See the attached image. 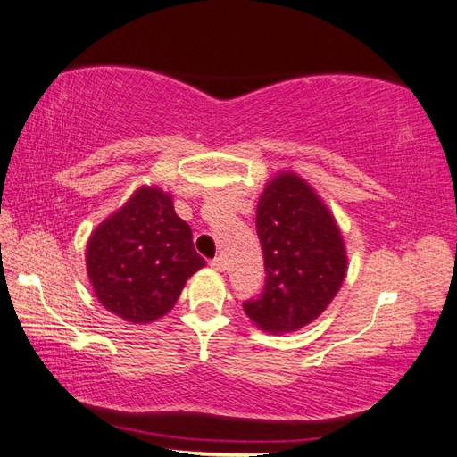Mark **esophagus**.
Instances as JSON below:
<instances>
[{
    "label": "esophagus",
    "mask_w": 457,
    "mask_h": 457,
    "mask_svg": "<svg viewBox=\"0 0 457 457\" xmlns=\"http://www.w3.org/2000/svg\"><path fill=\"white\" fill-rule=\"evenodd\" d=\"M227 266H228V263H227V260L222 258V256H219V258H215V260H211V268L217 270V271H225Z\"/></svg>",
    "instance_id": "obj_1"
}]
</instances>
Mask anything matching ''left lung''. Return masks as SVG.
Here are the masks:
<instances>
[{"mask_svg": "<svg viewBox=\"0 0 457 457\" xmlns=\"http://www.w3.org/2000/svg\"><path fill=\"white\" fill-rule=\"evenodd\" d=\"M256 230L266 286L242 307L263 332H295L322 314L346 278L340 227L307 179L283 170L260 194Z\"/></svg>", "mask_w": 457, "mask_h": 457, "instance_id": "left-lung-1", "label": "left lung"}]
</instances>
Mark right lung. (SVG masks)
<instances>
[{"label":"right lung","instance_id":"1","mask_svg":"<svg viewBox=\"0 0 457 457\" xmlns=\"http://www.w3.org/2000/svg\"><path fill=\"white\" fill-rule=\"evenodd\" d=\"M203 266L189 225L158 186H140L123 207L99 222L86 248L96 297L133 324L164 317Z\"/></svg>","mask_w":457,"mask_h":457}]
</instances>
